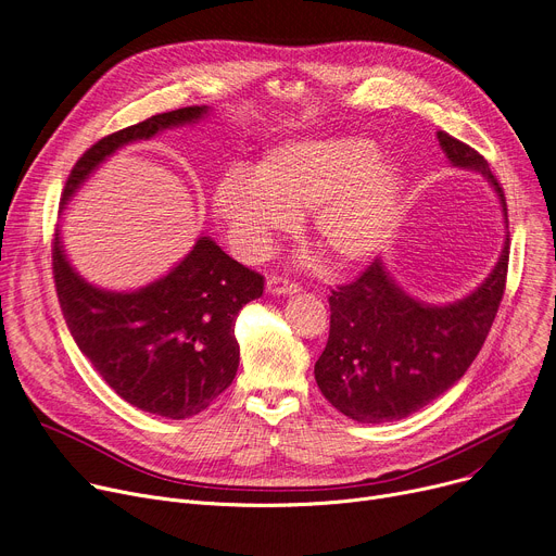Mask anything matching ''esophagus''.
I'll list each match as a JSON object with an SVG mask.
<instances>
[{"mask_svg":"<svg viewBox=\"0 0 556 556\" xmlns=\"http://www.w3.org/2000/svg\"><path fill=\"white\" fill-rule=\"evenodd\" d=\"M267 292L274 294V296H292V294H299L301 287L292 280L287 278H280V276H271L267 280Z\"/></svg>","mask_w":556,"mask_h":556,"instance_id":"1","label":"esophagus"}]
</instances>
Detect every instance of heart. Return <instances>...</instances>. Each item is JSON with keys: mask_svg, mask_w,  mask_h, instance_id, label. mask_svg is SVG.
Here are the masks:
<instances>
[{"mask_svg": "<svg viewBox=\"0 0 556 556\" xmlns=\"http://www.w3.org/2000/svg\"><path fill=\"white\" fill-rule=\"evenodd\" d=\"M405 172L366 138L296 140L271 147L244 172L226 174L217 217L247 257L269 255L276 237L307 213V232L332 267L376 255L399 222Z\"/></svg>", "mask_w": 556, "mask_h": 556, "instance_id": "1", "label": "heart"}]
</instances>
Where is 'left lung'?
I'll list each match as a JSON object with an SVG mask.
<instances>
[{
  "label": "left lung",
  "instance_id": "left-lung-1",
  "mask_svg": "<svg viewBox=\"0 0 556 556\" xmlns=\"http://www.w3.org/2000/svg\"><path fill=\"white\" fill-rule=\"evenodd\" d=\"M447 163L482 174L507 201L484 157L453 136L437 134ZM509 267L507 237L491 274L453 303L418 301L376 257L330 301V337L314 364V378L332 407L357 422L401 420L451 389L478 357L493 326Z\"/></svg>",
  "mask_w": 556,
  "mask_h": 556
}]
</instances>
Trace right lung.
Listing matches in <instances>:
<instances>
[{
	"label": "right lung",
	"instance_id": "obj_1",
	"mask_svg": "<svg viewBox=\"0 0 556 556\" xmlns=\"http://www.w3.org/2000/svg\"><path fill=\"white\" fill-rule=\"evenodd\" d=\"M210 105L153 115L92 144L74 165L63 207L122 147L151 140L167 128L199 124ZM54 280L65 324L94 371L134 407L190 418L226 391L240 366L235 319L260 299L264 278L201 235L192 251L157 280L115 292L88 282L54 237Z\"/></svg>",
	"mask_w": 556,
	"mask_h": 556
}]
</instances>
